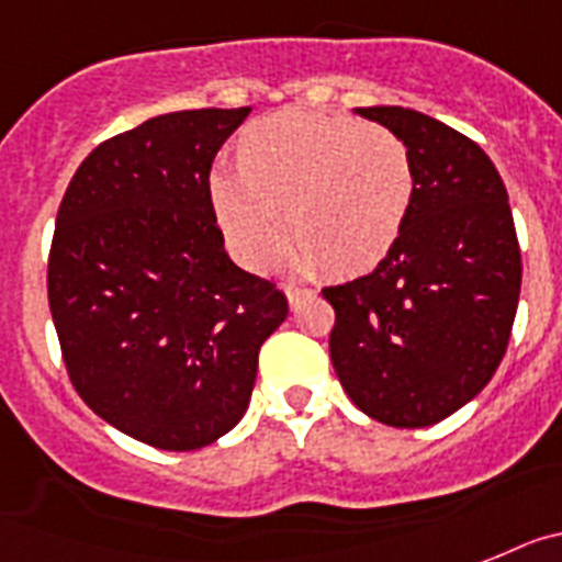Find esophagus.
I'll list each match as a JSON object with an SVG mask.
<instances>
[{
	"label": "esophagus",
	"instance_id": "obj_1",
	"mask_svg": "<svg viewBox=\"0 0 562 562\" xmlns=\"http://www.w3.org/2000/svg\"><path fill=\"white\" fill-rule=\"evenodd\" d=\"M285 296H288V305H291V308H296L302 300L314 296V291H311V288H300V285H285Z\"/></svg>",
	"mask_w": 562,
	"mask_h": 562
}]
</instances>
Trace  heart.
<instances>
[{
  "label": "heart",
  "mask_w": 562,
  "mask_h": 562,
  "mask_svg": "<svg viewBox=\"0 0 562 562\" xmlns=\"http://www.w3.org/2000/svg\"><path fill=\"white\" fill-rule=\"evenodd\" d=\"M413 198L416 166L396 133L314 110L251 121L234 140V178L209 180L214 223L251 271L285 251V216L302 268L368 274L396 248Z\"/></svg>",
  "instance_id": "heart-1"
}]
</instances>
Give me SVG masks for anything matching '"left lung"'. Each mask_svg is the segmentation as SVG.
<instances>
[{"mask_svg": "<svg viewBox=\"0 0 562 562\" xmlns=\"http://www.w3.org/2000/svg\"><path fill=\"white\" fill-rule=\"evenodd\" d=\"M407 144L416 198L375 271L322 288L330 362L356 407L390 427H429L481 393L509 345L520 246L509 194L475 140L404 106H359Z\"/></svg>", "mask_w": 562, "mask_h": 562, "instance_id": "obj_1", "label": "left lung"}]
</instances>
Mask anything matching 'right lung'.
<instances>
[{"mask_svg":"<svg viewBox=\"0 0 562 562\" xmlns=\"http://www.w3.org/2000/svg\"><path fill=\"white\" fill-rule=\"evenodd\" d=\"M248 112H166L104 140L56 214L47 300L72 387L158 450H200L240 422L288 316L274 282L234 266L209 209L214 155Z\"/></svg>","mask_w":562,"mask_h":562,"instance_id":"obj_1","label":"right lung"}]
</instances>
